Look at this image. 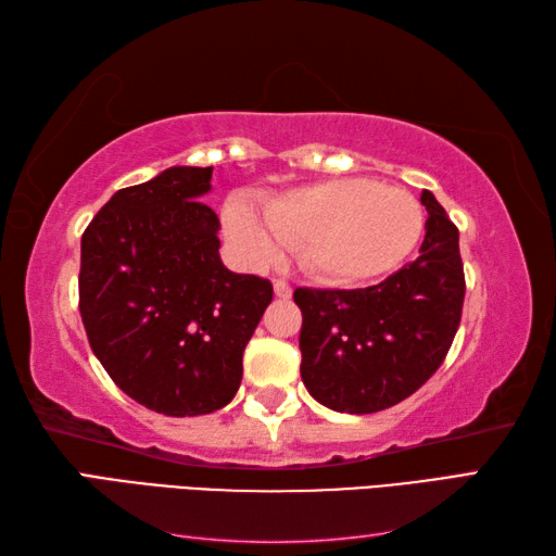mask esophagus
<instances>
[{"instance_id":"obj_1","label":"esophagus","mask_w":556,"mask_h":556,"mask_svg":"<svg viewBox=\"0 0 556 556\" xmlns=\"http://www.w3.org/2000/svg\"><path fill=\"white\" fill-rule=\"evenodd\" d=\"M271 287H275V296L277 299H291V287H289V281H285V279H275V285H271Z\"/></svg>"}]
</instances>
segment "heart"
Returning <instances> with one entry per match:
<instances>
[{
	"mask_svg": "<svg viewBox=\"0 0 556 556\" xmlns=\"http://www.w3.org/2000/svg\"><path fill=\"white\" fill-rule=\"evenodd\" d=\"M222 224L245 263H277L291 245L313 275L358 285L404 263L420 241L425 215L408 191L346 176L289 188L265 198L260 210L229 200Z\"/></svg>",
	"mask_w": 556,
	"mask_h": 556,
	"instance_id": "obj_1",
	"label": "heart"
}]
</instances>
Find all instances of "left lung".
<instances>
[{
	"label": "left lung",
	"instance_id": "left-lung-1",
	"mask_svg": "<svg viewBox=\"0 0 556 556\" xmlns=\"http://www.w3.org/2000/svg\"><path fill=\"white\" fill-rule=\"evenodd\" d=\"M420 255L368 289H296L303 313L301 377L339 413L399 404L440 368L460 323L466 279L458 229L430 191Z\"/></svg>",
	"mask_w": 556,
	"mask_h": 556
}]
</instances>
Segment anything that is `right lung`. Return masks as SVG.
<instances>
[{"instance_id": "1", "label": "right lung", "mask_w": 556, "mask_h": 556, "mask_svg": "<svg viewBox=\"0 0 556 556\" xmlns=\"http://www.w3.org/2000/svg\"><path fill=\"white\" fill-rule=\"evenodd\" d=\"M212 167H169L116 191L80 239V317L116 387L172 418L205 416L239 392L243 351L271 285L219 257L203 200Z\"/></svg>"}]
</instances>
